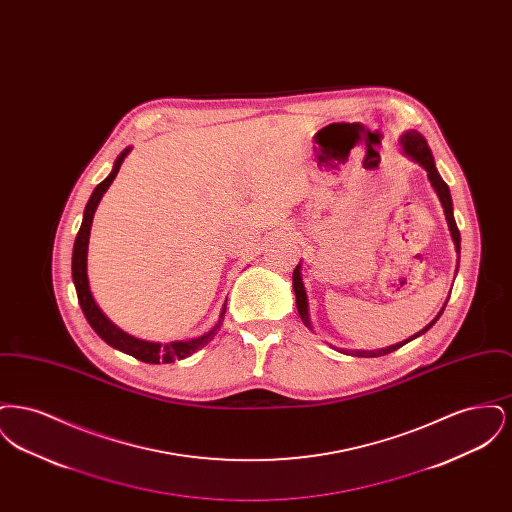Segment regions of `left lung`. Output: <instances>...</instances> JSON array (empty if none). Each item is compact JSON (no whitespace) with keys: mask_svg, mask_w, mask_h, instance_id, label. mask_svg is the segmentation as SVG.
<instances>
[{"mask_svg":"<svg viewBox=\"0 0 512 512\" xmlns=\"http://www.w3.org/2000/svg\"><path fill=\"white\" fill-rule=\"evenodd\" d=\"M401 144H403V149L407 151V155H411L414 161H418V163L426 169V172H428V178H430V182H432V186H434L436 194L439 195V201H441V205H443L445 219H447L449 230H451V236H453V242H455V249H457V253H459V257H461V232H459L457 222H455V217H453V201H451V194H449V186H447V184L443 182V178L439 176L438 169H436V163H434V157H432V151H430V146H428L426 138H424L422 134H418L416 130H409V132L401 138ZM293 292H295V303H297L299 317H301L305 326H309V328L313 330L311 320H309L307 293H305V288H303V280H301V270H299V265H297L295 270H293ZM445 305H447V301H445ZM445 305H443V309L439 311L438 317L434 318L426 328H422L418 334H414L413 338H409V340L401 341V343H397V345H391V347L380 349V351H347V353H349V355H353V357H382V355H388L391 351H395V349L403 347L405 343H409V341L414 340V338L422 336L424 332H428V330L436 324V320L441 317V313L445 311Z\"/></svg>","mask_w":512,"mask_h":512,"instance_id":"obj_1","label":"left lung"}]
</instances>
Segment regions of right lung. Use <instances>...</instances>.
Returning a JSON list of instances; mask_svg holds the SVG:
<instances>
[{
	"instance_id": "right-lung-1",
	"label": "right lung",
	"mask_w": 512,
	"mask_h": 512,
	"mask_svg": "<svg viewBox=\"0 0 512 512\" xmlns=\"http://www.w3.org/2000/svg\"><path fill=\"white\" fill-rule=\"evenodd\" d=\"M130 149H124L119 159L115 161V167L111 174L99 182L94 190V194L90 197V201L86 203V209H84V219L80 224V230L76 234V240H74L73 249V280L74 288H76V295H78V303L82 307V313L86 320L90 322V326L96 330L99 338L103 341H107L111 347L119 349L126 355H132L144 363H151V365H159V363H174V361H180V359H186L190 355H194L197 349H201L203 345H207L209 341L215 338V334L219 332L220 324L224 320V313H226V307H222V313H220L219 322L217 326L197 338V340L188 341H172V343H151V341L136 340L128 334H124L122 330H119L109 318L105 317L101 313L92 292H90V286H88V274H86V255H88V238H90V226H92V219H94V213H96V207H98L99 199L103 197V194L107 192V188L111 186V182L115 180L117 172L121 169L122 161L124 157L128 155Z\"/></svg>"
}]
</instances>
